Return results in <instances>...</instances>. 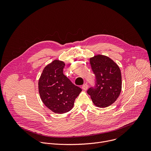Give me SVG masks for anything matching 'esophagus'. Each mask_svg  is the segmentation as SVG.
Here are the masks:
<instances>
[{"label":"esophagus","instance_id":"obj_1","mask_svg":"<svg viewBox=\"0 0 151 151\" xmlns=\"http://www.w3.org/2000/svg\"><path fill=\"white\" fill-rule=\"evenodd\" d=\"M82 88L83 90H87V88H88V85L87 83H84L83 85H82Z\"/></svg>","mask_w":151,"mask_h":151}]
</instances>
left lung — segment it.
Listing matches in <instances>:
<instances>
[{
    "mask_svg": "<svg viewBox=\"0 0 151 151\" xmlns=\"http://www.w3.org/2000/svg\"><path fill=\"white\" fill-rule=\"evenodd\" d=\"M96 80L94 87L87 90L93 103L106 107L114 103L122 88L121 73L117 64L108 57L98 55L90 59Z\"/></svg>",
    "mask_w": 151,
    "mask_h": 151,
    "instance_id": "left-lung-1",
    "label": "left lung"
}]
</instances>
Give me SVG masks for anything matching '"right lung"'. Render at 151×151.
<instances>
[{"mask_svg":"<svg viewBox=\"0 0 151 151\" xmlns=\"http://www.w3.org/2000/svg\"><path fill=\"white\" fill-rule=\"evenodd\" d=\"M64 66L63 61H53L43 70L38 83L42 101L56 114L70 111L82 91L63 74Z\"/></svg>","mask_w":151,"mask_h":151,"instance_id":"add662e5","label":"right lung"}]
</instances>
